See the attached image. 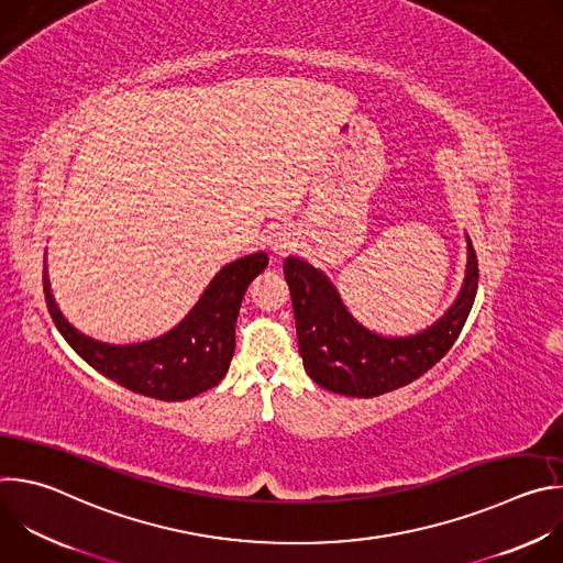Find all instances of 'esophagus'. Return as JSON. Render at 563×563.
I'll return each mask as SVG.
<instances>
[{
  "label": "esophagus",
  "instance_id": "34e87169",
  "mask_svg": "<svg viewBox=\"0 0 563 563\" xmlns=\"http://www.w3.org/2000/svg\"><path fill=\"white\" fill-rule=\"evenodd\" d=\"M267 245H269V250L274 254L283 256V254L291 252V247H294V233L289 229H285V227H276L267 235Z\"/></svg>",
  "mask_w": 563,
  "mask_h": 563
}]
</instances>
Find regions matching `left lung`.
Here are the masks:
<instances>
[{
    "mask_svg": "<svg viewBox=\"0 0 563 563\" xmlns=\"http://www.w3.org/2000/svg\"><path fill=\"white\" fill-rule=\"evenodd\" d=\"M298 350L305 372L336 394L372 398L423 376L454 345L476 296L478 265L467 238L465 278L454 305L415 336H380L363 328L332 280L300 258H285Z\"/></svg>",
    "mask_w": 563,
    "mask_h": 563,
    "instance_id": "8db88e82",
    "label": "left lung"
}]
</instances>
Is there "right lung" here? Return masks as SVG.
Instances as JSON below:
<instances>
[{"instance_id": "right-lung-1", "label": "right lung", "mask_w": 563, "mask_h": 563, "mask_svg": "<svg viewBox=\"0 0 563 563\" xmlns=\"http://www.w3.org/2000/svg\"><path fill=\"white\" fill-rule=\"evenodd\" d=\"M267 263V254L258 252L224 265L172 332L133 345L100 343L75 330L51 294L46 261L44 296L59 334L93 369L142 396L187 400L216 387L227 374L240 302Z\"/></svg>"}]
</instances>
